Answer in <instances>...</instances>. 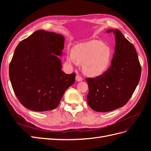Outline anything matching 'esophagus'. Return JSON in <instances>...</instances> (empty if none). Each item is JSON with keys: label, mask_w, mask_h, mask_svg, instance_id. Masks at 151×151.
I'll return each instance as SVG.
<instances>
[{"label": "esophagus", "mask_w": 151, "mask_h": 151, "mask_svg": "<svg viewBox=\"0 0 151 151\" xmlns=\"http://www.w3.org/2000/svg\"><path fill=\"white\" fill-rule=\"evenodd\" d=\"M76 80L77 82H81V81H83V78H82V77L80 76L77 75L76 77Z\"/></svg>", "instance_id": "obj_1"}]
</instances>
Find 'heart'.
Wrapping results in <instances>:
<instances>
[{
  "label": "heart",
  "mask_w": 151,
  "mask_h": 151,
  "mask_svg": "<svg viewBox=\"0 0 151 151\" xmlns=\"http://www.w3.org/2000/svg\"><path fill=\"white\" fill-rule=\"evenodd\" d=\"M112 51L108 45L98 40H91L77 45L74 51L67 55V60L73 63H83L84 74L91 77L103 74L108 68Z\"/></svg>",
  "instance_id": "obj_1"
}]
</instances>
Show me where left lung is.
<instances>
[{
	"label": "left lung",
	"mask_w": 151,
	"mask_h": 151,
	"mask_svg": "<svg viewBox=\"0 0 151 151\" xmlns=\"http://www.w3.org/2000/svg\"><path fill=\"white\" fill-rule=\"evenodd\" d=\"M115 36V53L110 67L95 78L86 79L89 86L87 101L93 110L108 112L122 107L137 86L141 66L134 46L117 29H109Z\"/></svg>",
	"instance_id": "1"
}]
</instances>
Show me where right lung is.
<instances>
[{"label": "right lung", "mask_w": 151, "mask_h": 151, "mask_svg": "<svg viewBox=\"0 0 151 151\" xmlns=\"http://www.w3.org/2000/svg\"><path fill=\"white\" fill-rule=\"evenodd\" d=\"M64 37L45 30L35 31L17 45L9 65V78L16 97L27 109L52 110L66 89L75 82V73L65 74L58 56Z\"/></svg>", "instance_id": "1"}]
</instances>
